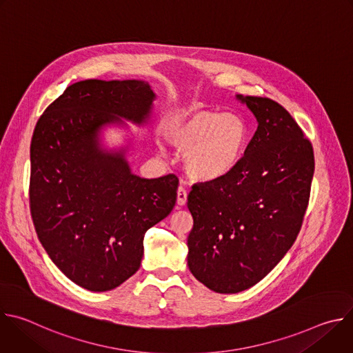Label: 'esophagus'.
I'll return each mask as SVG.
<instances>
[{
    "instance_id": "1",
    "label": "esophagus",
    "mask_w": 353,
    "mask_h": 353,
    "mask_svg": "<svg viewBox=\"0 0 353 353\" xmlns=\"http://www.w3.org/2000/svg\"><path fill=\"white\" fill-rule=\"evenodd\" d=\"M185 201H187V190L183 185H180L177 188V204L184 205Z\"/></svg>"
}]
</instances>
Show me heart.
Instances as JSON below:
<instances>
[{
	"mask_svg": "<svg viewBox=\"0 0 353 353\" xmlns=\"http://www.w3.org/2000/svg\"><path fill=\"white\" fill-rule=\"evenodd\" d=\"M166 139L184 152L183 165L192 179L211 181L225 177L239 165L248 130L236 114L196 110L172 123Z\"/></svg>",
	"mask_w": 353,
	"mask_h": 353,
	"instance_id": "obj_1",
	"label": "heart"
}]
</instances>
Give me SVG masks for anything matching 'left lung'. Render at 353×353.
<instances>
[{
    "instance_id": "left-lung-1",
    "label": "left lung",
    "mask_w": 353,
    "mask_h": 353,
    "mask_svg": "<svg viewBox=\"0 0 353 353\" xmlns=\"http://www.w3.org/2000/svg\"><path fill=\"white\" fill-rule=\"evenodd\" d=\"M259 127L225 177L191 187L194 225L187 239L191 274L218 293L260 282L294 243L309 205L312 142L270 97L239 96Z\"/></svg>"
}]
</instances>
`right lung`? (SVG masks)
I'll use <instances>...</instances> for the list:
<instances>
[{"label":"right lung","instance_id":"add662e5","mask_svg":"<svg viewBox=\"0 0 353 353\" xmlns=\"http://www.w3.org/2000/svg\"><path fill=\"white\" fill-rule=\"evenodd\" d=\"M155 94L142 81L86 79L40 116L30 143L29 205L48 257L77 285L106 292L132 276L148 229L166 218L179 179H141L96 134L125 117L142 123Z\"/></svg>","mask_w":353,"mask_h":353}]
</instances>
